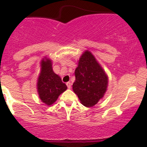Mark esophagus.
I'll return each instance as SVG.
<instances>
[{
	"instance_id": "esophagus-1",
	"label": "esophagus",
	"mask_w": 147,
	"mask_h": 147,
	"mask_svg": "<svg viewBox=\"0 0 147 147\" xmlns=\"http://www.w3.org/2000/svg\"><path fill=\"white\" fill-rule=\"evenodd\" d=\"M66 84H67V88H69V89L71 88V85H72V84H71V82H67Z\"/></svg>"
}]
</instances>
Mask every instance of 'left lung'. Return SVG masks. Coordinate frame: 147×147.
<instances>
[{
	"instance_id": "1",
	"label": "left lung",
	"mask_w": 147,
	"mask_h": 147,
	"mask_svg": "<svg viewBox=\"0 0 147 147\" xmlns=\"http://www.w3.org/2000/svg\"><path fill=\"white\" fill-rule=\"evenodd\" d=\"M75 75L74 92L83 105L87 107L94 106L105 94L108 79L90 52L85 51L81 56Z\"/></svg>"
}]
</instances>
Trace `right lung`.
I'll return each mask as SVG.
<instances>
[{
	"label": "right lung",
	"instance_id": "add662e5",
	"mask_svg": "<svg viewBox=\"0 0 147 147\" xmlns=\"http://www.w3.org/2000/svg\"><path fill=\"white\" fill-rule=\"evenodd\" d=\"M38 81L40 98L47 105L54 103L59 95L67 90L66 84L53 72L52 63L48 59L41 62V72Z\"/></svg>",
	"mask_w": 147,
	"mask_h": 147
}]
</instances>
